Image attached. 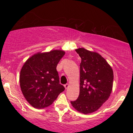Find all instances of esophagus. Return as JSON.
Listing matches in <instances>:
<instances>
[{
	"instance_id": "34e87169",
	"label": "esophagus",
	"mask_w": 133,
	"mask_h": 133,
	"mask_svg": "<svg viewBox=\"0 0 133 133\" xmlns=\"http://www.w3.org/2000/svg\"><path fill=\"white\" fill-rule=\"evenodd\" d=\"M69 84H66L64 85V88H65V89H68V88H69Z\"/></svg>"
}]
</instances>
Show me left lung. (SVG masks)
<instances>
[{"mask_svg": "<svg viewBox=\"0 0 133 133\" xmlns=\"http://www.w3.org/2000/svg\"><path fill=\"white\" fill-rule=\"evenodd\" d=\"M75 51L81 58L80 93L71 104L76 111L87 115L97 111L108 100L112 89L113 71L96 52L82 48Z\"/></svg>", "mask_w": 133, "mask_h": 133, "instance_id": "left-lung-1", "label": "left lung"}]
</instances>
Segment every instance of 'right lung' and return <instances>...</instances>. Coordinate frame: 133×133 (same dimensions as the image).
<instances>
[{
  "label": "right lung",
  "mask_w": 133,
  "mask_h": 133,
  "mask_svg": "<svg viewBox=\"0 0 133 133\" xmlns=\"http://www.w3.org/2000/svg\"><path fill=\"white\" fill-rule=\"evenodd\" d=\"M62 50L33 55L24 64L20 73L22 94L31 105L42 109L51 105L65 88L59 81L57 64L64 57Z\"/></svg>",
  "instance_id": "add662e5"
}]
</instances>
